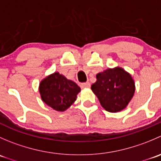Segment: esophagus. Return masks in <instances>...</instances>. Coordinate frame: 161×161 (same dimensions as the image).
<instances>
[{"label": "esophagus", "mask_w": 161, "mask_h": 161, "mask_svg": "<svg viewBox=\"0 0 161 161\" xmlns=\"http://www.w3.org/2000/svg\"><path fill=\"white\" fill-rule=\"evenodd\" d=\"M81 87L82 88H90V82H84V83L81 84Z\"/></svg>", "instance_id": "34e87169"}]
</instances>
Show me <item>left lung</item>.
<instances>
[{
  "label": "left lung",
  "mask_w": 161,
  "mask_h": 161,
  "mask_svg": "<svg viewBox=\"0 0 161 161\" xmlns=\"http://www.w3.org/2000/svg\"><path fill=\"white\" fill-rule=\"evenodd\" d=\"M91 90L106 111L116 113L125 109L134 96L136 86L132 77L121 67L97 73Z\"/></svg>",
  "instance_id": "left-lung-1"
}]
</instances>
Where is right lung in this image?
Masks as SVG:
<instances>
[{
	"mask_svg": "<svg viewBox=\"0 0 161 161\" xmlns=\"http://www.w3.org/2000/svg\"><path fill=\"white\" fill-rule=\"evenodd\" d=\"M80 87L58 71L41 80L39 86L41 100L57 111H64L74 103Z\"/></svg>",
	"mask_w": 161,
	"mask_h": 161,
	"instance_id": "right-lung-1",
	"label": "right lung"
}]
</instances>
